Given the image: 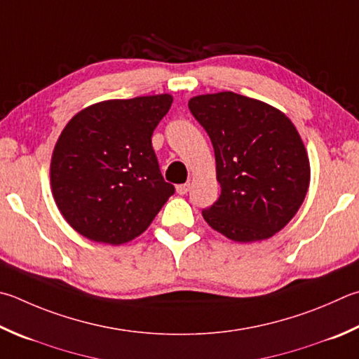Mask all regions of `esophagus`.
I'll return each instance as SVG.
<instances>
[{
	"label": "esophagus",
	"instance_id": "1",
	"mask_svg": "<svg viewBox=\"0 0 359 359\" xmlns=\"http://www.w3.org/2000/svg\"><path fill=\"white\" fill-rule=\"evenodd\" d=\"M188 190H190V184H182V185L175 187V191H177L179 194H187Z\"/></svg>",
	"mask_w": 359,
	"mask_h": 359
}]
</instances>
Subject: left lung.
<instances>
[{
    "mask_svg": "<svg viewBox=\"0 0 359 359\" xmlns=\"http://www.w3.org/2000/svg\"><path fill=\"white\" fill-rule=\"evenodd\" d=\"M188 108L212 141L221 187L202 217L233 242L275 236L309 188V158L295 126L271 105L231 90L193 97Z\"/></svg>",
    "mask_w": 359,
    "mask_h": 359,
    "instance_id": "left-lung-1",
    "label": "left lung"
}]
</instances>
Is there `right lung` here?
<instances>
[{"instance_id":"obj_1","label":"right lung","mask_w":359,"mask_h":359,"mask_svg":"<svg viewBox=\"0 0 359 359\" xmlns=\"http://www.w3.org/2000/svg\"><path fill=\"white\" fill-rule=\"evenodd\" d=\"M171 103L169 94L107 100L81 109L64 127L51 155V190L83 237L127 243L174 194L152 147L154 130Z\"/></svg>"}]
</instances>
